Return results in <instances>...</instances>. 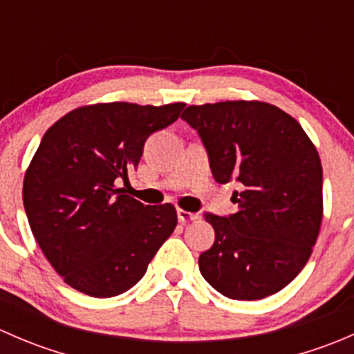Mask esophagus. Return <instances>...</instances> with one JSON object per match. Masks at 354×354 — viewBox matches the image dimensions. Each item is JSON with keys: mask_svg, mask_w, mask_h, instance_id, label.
Returning a JSON list of instances; mask_svg holds the SVG:
<instances>
[{"mask_svg": "<svg viewBox=\"0 0 354 354\" xmlns=\"http://www.w3.org/2000/svg\"><path fill=\"white\" fill-rule=\"evenodd\" d=\"M176 212H178V221H180L181 224H187V223H190V221H195L198 217L197 214L188 212V210H183V209H178Z\"/></svg>", "mask_w": 354, "mask_h": 354, "instance_id": "1", "label": "esophagus"}]
</instances>
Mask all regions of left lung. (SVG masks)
<instances>
[{
  "instance_id": "left-lung-1",
  "label": "left lung",
  "mask_w": 354,
  "mask_h": 354,
  "mask_svg": "<svg viewBox=\"0 0 354 354\" xmlns=\"http://www.w3.org/2000/svg\"><path fill=\"white\" fill-rule=\"evenodd\" d=\"M217 183L236 181L238 212L205 214L216 241L198 257L203 279L231 299H262L305 267L322 224V162L301 124L260 101L188 106L181 114Z\"/></svg>"
}]
</instances>
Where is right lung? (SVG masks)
Wrapping results in <instances>:
<instances>
[{
	"instance_id": "add662e5",
	"label": "right lung",
	"mask_w": 354,
	"mask_h": 354,
	"mask_svg": "<svg viewBox=\"0 0 354 354\" xmlns=\"http://www.w3.org/2000/svg\"><path fill=\"white\" fill-rule=\"evenodd\" d=\"M183 108L84 106L44 133L24 178V207L35 241L68 286L94 298L121 295L171 236L176 209L144 205L121 194L116 181L128 180L145 140Z\"/></svg>"
}]
</instances>
